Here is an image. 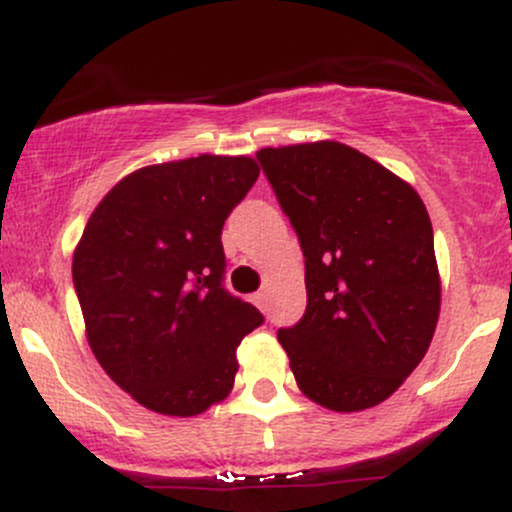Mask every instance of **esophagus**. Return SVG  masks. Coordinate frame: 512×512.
<instances>
[{"instance_id":"obj_1","label":"esophagus","mask_w":512,"mask_h":512,"mask_svg":"<svg viewBox=\"0 0 512 512\" xmlns=\"http://www.w3.org/2000/svg\"><path fill=\"white\" fill-rule=\"evenodd\" d=\"M252 303H255L257 305V308H267V293H264V291H257L255 293V296H252Z\"/></svg>"}]
</instances>
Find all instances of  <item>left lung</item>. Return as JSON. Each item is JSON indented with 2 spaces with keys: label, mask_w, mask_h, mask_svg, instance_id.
<instances>
[{
  "label": "left lung",
  "mask_w": 512,
  "mask_h": 512,
  "mask_svg": "<svg viewBox=\"0 0 512 512\" xmlns=\"http://www.w3.org/2000/svg\"><path fill=\"white\" fill-rule=\"evenodd\" d=\"M305 257L308 305L279 344L332 411L387 399L426 356L440 313L428 211L395 173L339 142L257 151Z\"/></svg>",
  "instance_id": "left-lung-1"
}]
</instances>
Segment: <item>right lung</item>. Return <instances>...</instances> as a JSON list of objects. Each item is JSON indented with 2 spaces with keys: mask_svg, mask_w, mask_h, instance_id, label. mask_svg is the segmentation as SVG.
<instances>
[{
  "mask_svg": "<svg viewBox=\"0 0 512 512\" xmlns=\"http://www.w3.org/2000/svg\"><path fill=\"white\" fill-rule=\"evenodd\" d=\"M257 175L248 156L146 166L86 223L72 276L88 344L146 409L195 416L231 392L238 344L264 317L223 286L221 231Z\"/></svg>",
  "mask_w": 512,
  "mask_h": 512,
  "instance_id": "obj_1",
  "label": "right lung"
}]
</instances>
